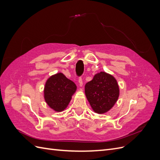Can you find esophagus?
Here are the masks:
<instances>
[{
	"instance_id": "obj_1",
	"label": "esophagus",
	"mask_w": 160,
	"mask_h": 160,
	"mask_svg": "<svg viewBox=\"0 0 160 160\" xmlns=\"http://www.w3.org/2000/svg\"><path fill=\"white\" fill-rule=\"evenodd\" d=\"M78 81H79V86H80V87H82V86H83V80H82V78H81V77H79V78Z\"/></svg>"
}]
</instances>
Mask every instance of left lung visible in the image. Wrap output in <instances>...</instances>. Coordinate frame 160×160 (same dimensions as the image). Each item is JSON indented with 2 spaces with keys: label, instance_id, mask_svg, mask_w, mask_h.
Wrapping results in <instances>:
<instances>
[{
  "label": "left lung",
  "instance_id": "left-lung-1",
  "mask_svg": "<svg viewBox=\"0 0 160 160\" xmlns=\"http://www.w3.org/2000/svg\"><path fill=\"white\" fill-rule=\"evenodd\" d=\"M85 92L92 109L95 113L101 114L113 108L118 99L119 89L112 75L100 72L86 83Z\"/></svg>",
  "mask_w": 160,
  "mask_h": 160
}]
</instances>
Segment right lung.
Masks as SVG:
<instances>
[{
    "label": "right lung",
    "mask_w": 160,
    "mask_h": 160,
    "mask_svg": "<svg viewBox=\"0 0 160 160\" xmlns=\"http://www.w3.org/2000/svg\"><path fill=\"white\" fill-rule=\"evenodd\" d=\"M76 89L73 82L59 72L47 79L44 89L45 100L51 109L60 112L68 106Z\"/></svg>",
    "instance_id": "obj_1"
}]
</instances>
